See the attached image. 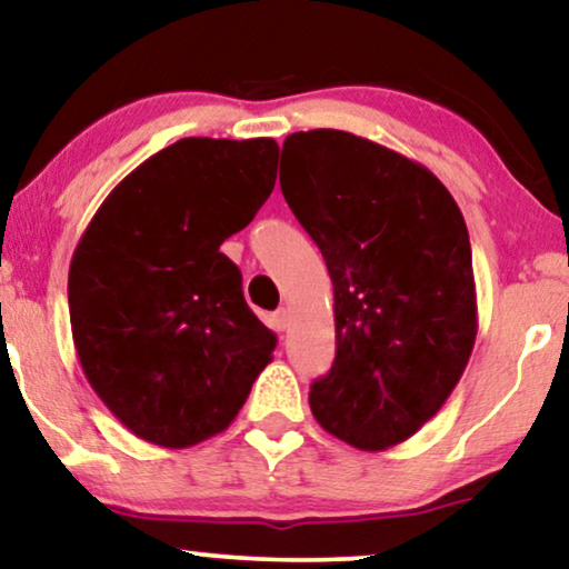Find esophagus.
Wrapping results in <instances>:
<instances>
[{
  "mask_svg": "<svg viewBox=\"0 0 569 569\" xmlns=\"http://www.w3.org/2000/svg\"><path fill=\"white\" fill-rule=\"evenodd\" d=\"M274 327L279 331H284L287 327H290V311H287V308H279V311L274 313Z\"/></svg>",
  "mask_w": 569,
  "mask_h": 569,
  "instance_id": "1",
  "label": "esophagus"
}]
</instances>
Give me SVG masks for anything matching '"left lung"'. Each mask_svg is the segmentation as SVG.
<instances>
[{
	"instance_id": "obj_1",
	"label": "left lung",
	"mask_w": 569,
	"mask_h": 569,
	"mask_svg": "<svg viewBox=\"0 0 569 569\" xmlns=\"http://www.w3.org/2000/svg\"><path fill=\"white\" fill-rule=\"evenodd\" d=\"M284 157V201L335 284L337 356L308 400L337 439L381 452L437 416L473 352L468 227L437 174L368 138L292 132Z\"/></svg>"
}]
</instances>
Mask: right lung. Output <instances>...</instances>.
<instances>
[{
  "instance_id": "1",
  "label": "right lung",
  "mask_w": 569,
  "mask_h": 569,
  "mask_svg": "<svg viewBox=\"0 0 569 569\" xmlns=\"http://www.w3.org/2000/svg\"><path fill=\"white\" fill-rule=\"evenodd\" d=\"M274 138H182L132 169L70 261L78 360L124 429L182 449L224 431L277 348L221 253L271 196Z\"/></svg>"
}]
</instances>
